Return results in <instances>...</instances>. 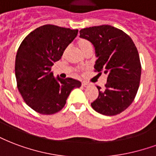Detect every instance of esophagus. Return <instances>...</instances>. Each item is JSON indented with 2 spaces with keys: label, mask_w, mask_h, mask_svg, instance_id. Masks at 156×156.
<instances>
[{
  "label": "esophagus",
  "mask_w": 156,
  "mask_h": 156,
  "mask_svg": "<svg viewBox=\"0 0 156 156\" xmlns=\"http://www.w3.org/2000/svg\"><path fill=\"white\" fill-rule=\"evenodd\" d=\"M88 85H89V83H87V82H83V83H82V86H83V87H87Z\"/></svg>",
  "instance_id": "1"
}]
</instances>
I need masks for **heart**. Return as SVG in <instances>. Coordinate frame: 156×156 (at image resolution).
<instances>
[{
	"label": "heart",
	"mask_w": 156,
	"mask_h": 156,
	"mask_svg": "<svg viewBox=\"0 0 156 156\" xmlns=\"http://www.w3.org/2000/svg\"><path fill=\"white\" fill-rule=\"evenodd\" d=\"M77 44H78V47L79 48V49L83 54H85L86 52L90 50V49H93L91 43L87 40H85V39H79L78 40V42H77Z\"/></svg>",
	"instance_id": "obj_1"
}]
</instances>
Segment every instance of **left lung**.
I'll list each match as a JSON object with an SVG mask.
<instances>
[{"label": "left lung", "mask_w": 156, "mask_h": 156, "mask_svg": "<svg viewBox=\"0 0 156 156\" xmlns=\"http://www.w3.org/2000/svg\"><path fill=\"white\" fill-rule=\"evenodd\" d=\"M79 32L95 48V71L107 74L105 87H97L98 97L91 106L106 116L121 113L132 103L139 88L141 65L136 47L128 34L111 25L93 26Z\"/></svg>", "instance_id": "1"}]
</instances>
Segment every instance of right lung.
Returning <instances> with one entry per match:
<instances>
[{
	"instance_id": "obj_1",
	"label": "right lung",
	"mask_w": 156,
	"mask_h": 156,
	"mask_svg": "<svg viewBox=\"0 0 156 156\" xmlns=\"http://www.w3.org/2000/svg\"><path fill=\"white\" fill-rule=\"evenodd\" d=\"M78 32L43 25L30 32L20 45L15 66L17 87L25 103L39 113L51 115L62 110L71 91L81 87V82L55 78L51 72Z\"/></svg>"
}]
</instances>
